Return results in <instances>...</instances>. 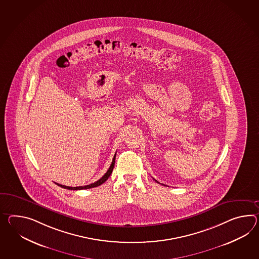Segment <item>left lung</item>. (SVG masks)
I'll return each mask as SVG.
<instances>
[{"label":"left lung","mask_w":259,"mask_h":259,"mask_svg":"<svg viewBox=\"0 0 259 259\" xmlns=\"http://www.w3.org/2000/svg\"><path fill=\"white\" fill-rule=\"evenodd\" d=\"M155 182H157V181H155ZM157 183H158V182H157Z\"/></svg>","instance_id":"8db88e82"}]
</instances>
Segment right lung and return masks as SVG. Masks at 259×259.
<instances>
[{"instance_id": "1", "label": "right lung", "mask_w": 259, "mask_h": 259, "mask_svg": "<svg viewBox=\"0 0 259 259\" xmlns=\"http://www.w3.org/2000/svg\"><path fill=\"white\" fill-rule=\"evenodd\" d=\"M115 158H116V154L114 155L113 160H112V163L110 164V166H109V168H108V170L107 171V173L104 175V176L102 177L100 180H98L97 182H95L94 183H91V184H89V185H85V186H77V187H70V186H65V185H62V184H59V183H56L57 185L59 186H61L62 188H64V189H68V190H82V189H90V188H94V187H97V186H99V185H101L102 183H105L106 181H107V179L109 178L110 176V174L112 173V170H113L114 168V164H115Z\"/></svg>"}]
</instances>
